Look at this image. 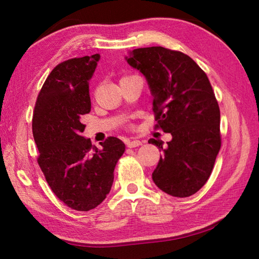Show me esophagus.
I'll return each instance as SVG.
<instances>
[{
	"mask_svg": "<svg viewBox=\"0 0 259 259\" xmlns=\"http://www.w3.org/2000/svg\"><path fill=\"white\" fill-rule=\"evenodd\" d=\"M143 144V142L142 140H138V139H135V140H129L128 142V144H126V145H128V147H130V148H134V147H138V146H140Z\"/></svg>",
	"mask_w": 259,
	"mask_h": 259,
	"instance_id": "esophagus-1",
	"label": "esophagus"
}]
</instances>
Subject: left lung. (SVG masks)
Here are the masks:
<instances>
[{
	"label": "left lung",
	"instance_id": "1",
	"mask_svg": "<svg viewBox=\"0 0 259 259\" xmlns=\"http://www.w3.org/2000/svg\"><path fill=\"white\" fill-rule=\"evenodd\" d=\"M125 59L150 85L155 128L172 136L165 146L148 140L163 152L153 182L171 196H191L207 183L222 145L221 111L207 74L190 56L163 47L139 48Z\"/></svg>",
	"mask_w": 259,
	"mask_h": 259
}]
</instances>
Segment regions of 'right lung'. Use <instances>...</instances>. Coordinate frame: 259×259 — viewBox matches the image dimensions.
<instances>
[{
  "label": "right lung",
  "instance_id": "add662e5",
  "mask_svg": "<svg viewBox=\"0 0 259 259\" xmlns=\"http://www.w3.org/2000/svg\"><path fill=\"white\" fill-rule=\"evenodd\" d=\"M99 54L57 65L35 103L33 136L40 152L37 163L57 198L77 211H89L111 191L114 168L125 146L116 137L100 143L82 137V117L90 112L89 80Z\"/></svg>",
  "mask_w": 259,
  "mask_h": 259
}]
</instances>
